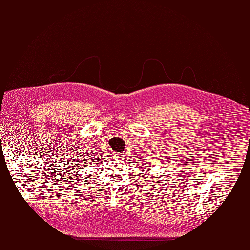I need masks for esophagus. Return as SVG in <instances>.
I'll list each match as a JSON object with an SVG mask.
<instances>
[{"label": "esophagus", "mask_w": 250, "mask_h": 250, "mask_svg": "<svg viewBox=\"0 0 250 250\" xmlns=\"http://www.w3.org/2000/svg\"><path fill=\"white\" fill-rule=\"evenodd\" d=\"M117 156H121V155H120V154H117Z\"/></svg>", "instance_id": "esophagus-1"}]
</instances>
